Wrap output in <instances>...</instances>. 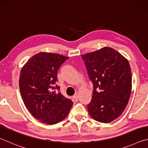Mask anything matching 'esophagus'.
<instances>
[{
    "instance_id": "34e87169",
    "label": "esophagus",
    "mask_w": 148,
    "mask_h": 148,
    "mask_svg": "<svg viewBox=\"0 0 148 148\" xmlns=\"http://www.w3.org/2000/svg\"><path fill=\"white\" fill-rule=\"evenodd\" d=\"M72 98H73L74 101H77V100H78V97H77V94L74 95V96L72 97Z\"/></svg>"
}]
</instances>
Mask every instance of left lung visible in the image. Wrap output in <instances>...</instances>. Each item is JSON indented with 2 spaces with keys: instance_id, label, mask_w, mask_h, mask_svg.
Listing matches in <instances>:
<instances>
[{
  "instance_id": "obj_1",
  "label": "left lung",
  "mask_w": 148,
  "mask_h": 148,
  "mask_svg": "<svg viewBox=\"0 0 148 148\" xmlns=\"http://www.w3.org/2000/svg\"><path fill=\"white\" fill-rule=\"evenodd\" d=\"M81 56L93 86L87 106L89 114L97 121L110 123L121 116L128 104L132 87L129 62L109 47Z\"/></svg>"
}]
</instances>
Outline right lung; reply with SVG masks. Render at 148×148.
I'll return each mask as SVG.
<instances>
[{"label":"right lung","instance_id":"add662e5","mask_svg":"<svg viewBox=\"0 0 148 148\" xmlns=\"http://www.w3.org/2000/svg\"><path fill=\"white\" fill-rule=\"evenodd\" d=\"M68 59L61 55L40 52L32 56L21 71L19 85L24 104L35 118L44 123L61 121L73 105L56 84L57 71Z\"/></svg>","mask_w":148,"mask_h":148}]
</instances>
